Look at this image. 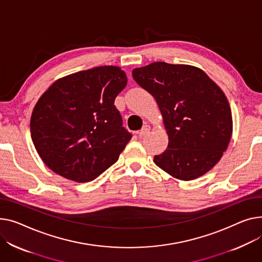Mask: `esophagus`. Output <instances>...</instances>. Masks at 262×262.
<instances>
[{"mask_svg":"<svg viewBox=\"0 0 262 262\" xmlns=\"http://www.w3.org/2000/svg\"><path fill=\"white\" fill-rule=\"evenodd\" d=\"M149 130H150V127H149V125H144L142 128H141V130H140V133H139V135L140 136H146L147 134H149Z\"/></svg>","mask_w":262,"mask_h":262,"instance_id":"obj_1","label":"esophagus"}]
</instances>
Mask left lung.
<instances>
[{"instance_id":"left-lung-1","label":"left lung","mask_w":262,"mask_h":262,"mask_svg":"<svg viewBox=\"0 0 262 262\" xmlns=\"http://www.w3.org/2000/svg\"><path fill=\"white\" fill-rule=\"evenodd\" d=\"M135 81L157 101L168 135L167 148L154 162L170 176L194 180L221 159L233 120L220 87L200 68L155 62L135 68Z\"/></svg>"}]
</instances>
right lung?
Listing matches in <instances>:
<instances>
[{"label":"right lung","instance_id":"add662e5","mask_svg":"<svg viewBox=\"0 0 262 262\" xmlns=\"http://www.w3.org/2000/svg\"><path fill=\"white\" fill-rule=\"evenodd\" d=\"M127 83L117 66L59 79L41 96L30 119L32 142L58 175L89 182L112 166L132 139L115 99Z\"/></svg>","mask_w":262,"mask_h":262}]
</instances>
